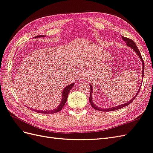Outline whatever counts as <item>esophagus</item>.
Listing matches in <instances>:
<instances>
[{
    "instance_id": "34e87169",
    "label": "esophagus",
    "mask_w": 153,
    "mask_h": 153,
    "mask_svg": "<svg viewBox=\"0 0 153 153\" xmlns=\"http://www.w3.org/2000/svg\"><path fill=\"white\" fill-rule=\"evenodd\" d=\"M84 77H85V74L82 73V74H81V77H80L81 78V79H83V78H84Z\"/></svg>"
}]
</instances>
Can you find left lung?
<instances>
[{"label": "left lung", "mask_w": 153, "mask_h": 153, "mask_svg": "<svg viewBox=\"0 0 153 153\" xmlns=\"http://www.w3.org/2000/svg\"><path fill=\"white\" fill-rule=\"evenodd\" d=\"M121 37H122L123 40L126 42L127 44V46L131 47V48L132 49L134 50V52L138 54V56H139V57L141 59V60H142V78L143 77V70H144V63H143V60L142 59V55H141L140 51L138 48V47H137V46L136 45V44L134 43V42L133 41L132 39H128V38H127V37H125L123 36H121ZM90 87H91V93H90V97H89V101H90V103H91V105H92V107L95 109V110H97V111H103V112H108V111H115V110H118V109L120 108H123L124 107H126L127 106V105H128L130 103H131L133 100H134L136 97L137 96V95L138 94V93L140 91V88H141V87H142V85H140V88L138 89V92H137V93L136 94V95L134 96V98H132L131 101H129L128 102L126 103H124V104H122V105H118V106H116V107H112V108H100L97 106H96V105L95 104H94V101L92 100V92L93 91V88H92V87L91 85H89Z\"/></svg>", "instance_id": "left-lung-1"}]
</instances>
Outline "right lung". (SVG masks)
Returning <instances> with one entry per match:
<instances>
[{"label": "right lung", "instance_id": "add662e5", "mask_svg": "<svg viewBox=\"0 0 153 153\" xmlns=\"http://www.w3.org/2000/svg\"><path fill=\"white\" fill-rule=\"evenodd\" d=\"M45 36H38L36 37H34V38H38V37H45ZM74 85V83H71L70 85L66 86V87L64 88L63 91H62V100H61V102L59 104V105L56 108V109H53V110H51V111H41V110H33L32 108H30L31 110H33V111L38 112V113H42V114H54V113H56L59 112L62 110V107H63L64 105H65L66 100H67V97L68 96V93L70 91V90L73 87V86Z\"/></svg>", "mask_w": 153, "mask_h": 153}]
</instances>
